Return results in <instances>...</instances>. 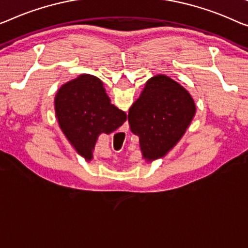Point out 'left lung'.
<instances>
[{"instance_id":"obj_1","label":"left lung","mask_w":248,"mask_h":248,"mask_svg":"<svg viewBox=\"0 0 248 248\" xmlns=\"http://www.w3.org/2000/svg\"><path fill=\"white\" fill-rule=\"evenodd\" d=\"M195 112L193 98L178 82L164 75L148 80L128 113L142 157L147 161L164 157L186 132Z\"/></svg>"}]
</instances>
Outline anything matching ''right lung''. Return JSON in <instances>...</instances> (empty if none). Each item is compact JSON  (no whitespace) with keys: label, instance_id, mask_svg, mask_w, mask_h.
<instances>
[{"label":"right lung","instance_id":"right-lung-1","mask_svg":"<svg viewBox=\"0 0 248 248\" xmlns=\"http://www.w3.org/2000/svg\"><path fill=\"white\" fill-rule=\"evenodd\" d=\"M58 123L78 154L92 159L100 134H111L127 114L110 103L100 79L81 75L59 89L54 99Z\"/></svg>","mask_w":248,"mask_h":248}]
</instances>
